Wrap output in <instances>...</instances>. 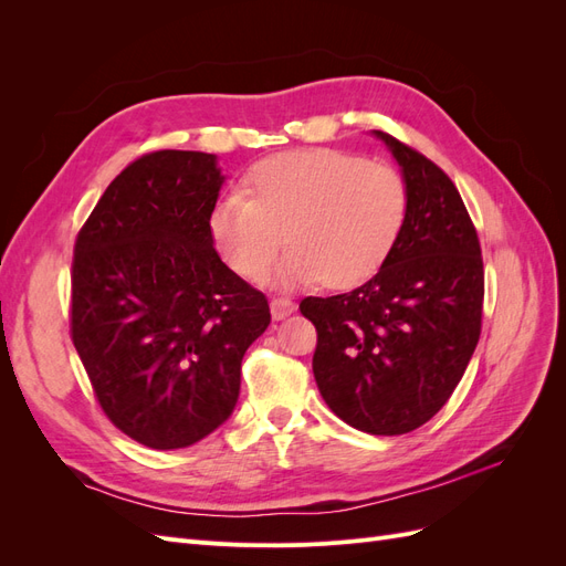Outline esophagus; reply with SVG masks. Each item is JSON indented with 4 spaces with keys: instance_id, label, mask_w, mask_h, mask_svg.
I'll list each match as a JSON object with an SVG mask.
<instances>
[{
    "instance_id": "1",
    "label": "esophagus",
    "mask_w": 566,
    "mask_h": 566,
    "mask_svg": "<svg viewBox=\"0 0 566 566\" xmlns=\"http://www.w3.org/2000/svg\"><path fill=\"white\" fill-rule=\"evenodd\" d=\"M295 312V302L287 300V297H273L271 300V316L273 321H281L285 316H290Z\"/></svg>"
}]
</instances>
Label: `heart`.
Wrapping results in <instances>:
<instances>
[{
    "label": "heart",
    "mask_w": 566,
    "mask_h": 566,
    "mask_svg": "<svg viewBox=\"0 0 566 566\" xmlns=\"http://www.w3.org/2000/svg\"><path fill=\"white\" fill-rule=\"evenodd\" d=\"M408 219V184L394 165L335 148H295L252 165L238 196L208 219L212 243L238 276L262 281L285 243L276 271L283 285L323 279L349 287L370 279L397 248Z\"/></svg>",
    "instance_id": "obj_1"
}]
</instances>
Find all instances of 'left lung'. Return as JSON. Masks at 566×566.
I'll return each instance as SVG.
<instances>
[{"mask_svg": "<svg viewBox=\"0 0 566 566\" xmlns=\"http://www.w3.org/2000/svg\"><path fill=\"white\" fill-rule=\"evenodd\" d=\"M408 184L397 248L352 293L304 297L316 325L314 378L323 401L356 430H418L451 399L482 335L484 262L455 184L420 150L378 132Z\"/></svg>", "mask_w": 566, "mask_h": 566, "instance_id": "1", "label": "left lung"}]
</instances>
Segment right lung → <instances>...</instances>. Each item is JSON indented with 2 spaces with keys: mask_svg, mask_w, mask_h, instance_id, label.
I'll return each mask as SVG.
<instances>
[{
  "mask_svg": "<svg viewBox=\"0 0 566 566\" xmlns=\"http://www.w3.org/2000/svg\"><path fill=\"white\" fill-rule=\"evenodd\" d=\"M221 181L210 153H146L75 238L73 345L106 418L148 449L191 447L233 413L243 356L271 321L262 290L212 248Z\"/></svg>",
  "mask_w": 566,
  "mask_h": 566,
  "instance_id": "right-lung-1",
  "label": "right lung"
}]
</instances>
